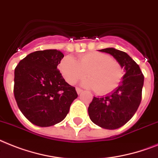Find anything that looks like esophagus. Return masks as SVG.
<instances>
[{"mask_svg": "<svg viewBox=\"0 0 158 158\" xmlns=\"http://www.w3.org/2000/svg\"><path fill=\"white\" fill-rule=\"evenodd\" d=\"M76 92H77V93H78V95H79L82 92H83V90H82V89H80V88H76Z\"/></svg>", "mask_w": 158, "mask_h": 158, "instance_id": "esophagus-1", "label": "esophagus"}]
</instances>
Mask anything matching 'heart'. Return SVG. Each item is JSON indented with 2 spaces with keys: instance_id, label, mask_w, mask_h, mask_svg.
Segmentation results:
<instances>
[{
  "instance_id": "1",
  "label": "heart",
  "mask_w": 158,
  "mask_h": 158,
  "mask_svg": "<svg viewBox=\"0 0 158 158\" xmlns=\"http://www.w3.org/2000/svg\"><path fill=\"white\" fill-rule=\"evenodd\" d=\"M60 70L64 79L70 85L86 76L81 85L95 89L100 95L110 93L118 86L123 77V70L116 61L107 54L89 52L80 55L78 61L71 56H66L60 63Z\"/></svg>"
}]
</instances>
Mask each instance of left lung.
Instances as JSON below:
<instances>
[{
	"label": "left lung",
	"instance_id": "1",
	"mask_svg": "<svg viewBox=\"0 0 158 158\" xmlns=\"http://www.w3.org/2000/svg\"><path fill=\"white\" fill-rule=\"evenodd\" d=\"M99 51L113 56L125 75L111 93L106 97H93L88 107V114L92 123L100 127L114 130L125 125L136 112L141 101L143 75L127 52L114 48Z\"/></svg>",
	"mask_w": 158,
	"mask_h": 158
}]
</instances>
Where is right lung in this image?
I'll return each instance as SVG.
<instances>
[{"instance_id":"add662e5","label":"right lung","mask_w":158,"mask_h":158,"mask_svg":"<svg viewBox=\"0 0 158 158\" xmlns=\"http://www.w3.org/2000/svg\"><path fill=\"white\" fill-rule=\"evenodd\" d=\"M63 57L57 49L35 51L15 68V98L20 111L34 125L46 127L61 122L78 97L57 70Z\"/></svg>"}]
</instances>
